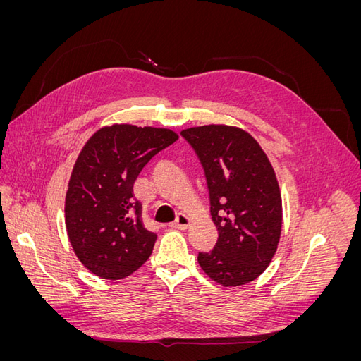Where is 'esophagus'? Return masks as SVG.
I'll list each match as a JSON object with an SVG mask.
<instances>
[{
    "label": "esophagus",
    "mask_w": 361,
    "mask_h": 361,
    "mask_svg": "<svg viewBox=\"0 0 361 361\" xmlns=\"http://www.w3.org/2000/svg\"><path fill=\"white\" fill-rule=\"evenodd\" d=\"M190 223H191V220H190L187 215L179 214L178 218H176V221H173L170 224V227H173V228H182V231H185V228L190 227Z\"/></svg>",
    "instance_id": "obj_1"
}]
</instances>
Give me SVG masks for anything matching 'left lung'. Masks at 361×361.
Wrapping results in <instances>:
<instances>
[{
  "label": "left lung",
  "instance_id": "obj_1",
  "mask_svg": "<svg viewBox=\"0 0 361 361\" xmlns=\"http://www.w3.org/2000/svg\"><path fill=\"white\" fill-rule=\"evenodd\" d=\"M180 135L199 157L218 239L199 253L202 269L223 286L257 279L274 256L281 232V195L265 152L245 130L206 125Z\"/></svg>",
  "mask_w": 361,
  "mask_h": 361
}]
</instances>
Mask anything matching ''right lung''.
Segmentation results:
<instances>
[{
    "mask_svg": "<svg viewBox=\"0 0 361 361\" xmlns=\"http://www.w3.org/2000/svg\"><path fill=\"white\" fill-rule=\"evenodd\" d=\"M178 138L170 129L113 125L97 130L82 147L64 212L76 257L97 277L123 279L152 255L157 235L143 224L134 182Z\"/></svg>",
    "mask_w": 361,
    "mask_h": 361,
    "instance_id": "right-lung-1",
    "label": "right lung"
}]
</instances>
